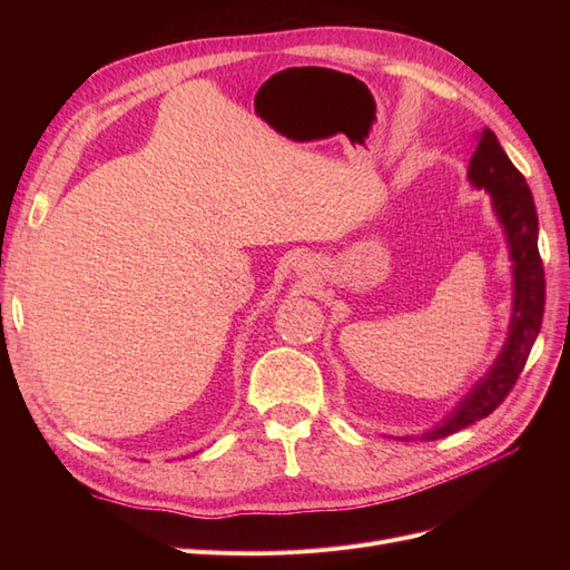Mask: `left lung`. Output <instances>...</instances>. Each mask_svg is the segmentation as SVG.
I'll list each match as a JSON object with an SVG mask.
<instances>
[{
    "label": "left lung",
    "instance_id": "obj_1",
    "mask_svg": "<svg viewBox=\"0 0 570 570\" xmlns=\"http://www.w3.org/2000/svg\"><path fill=\"white\" fill-rule=\"evenodd\" d=\"M469 178L475 187H485L492 195L494 212L509 237L515 281L513 321L509 340L492 371L473 387L450 419L425 435V440L446 438L456 430L469 428L475 421L490 416L507 400V394L525 368L544 316V268L538 249V212H534V202L523 174L511 164L492 130H482L478 137Z\"/></svg>",
    "mask_w": 570,
    "mask_h": 570
}]
</instances>
